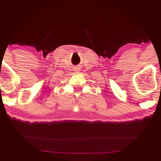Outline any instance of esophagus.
Masks as SVG:
<instances>
[{"mask_svg": "<svg viewBox=\"0 0 161 161\" xmlns=\"http://www.w3.org/2000/svg\"><path fill=\"white\" fill-rule=\"evenodd\" d=\"M79 69H79V66H76V67L75 68V71H79Z\"/></svg>", "mask_w": 161, "mask_h": 161, "instance_id": "1", "label": "esophagus"}]
</instances>
